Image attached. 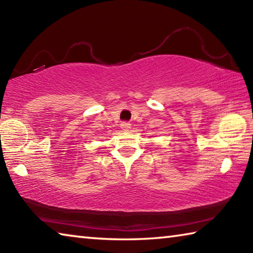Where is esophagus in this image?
Here are the masks:
<instances>
[{
    "mask_svg": "<svg viewBox=\"0 0 253 253\" xmlns=\"http://www.w3.org/2000/svg\"><path fill=\"white\" fill-rule=\"evenodd\" d=\"M121 127H122L123 130L127 131V130L130 129V124L128 123V122H123V123L121 124Z\"/></svg>",
    "mask_w": 253,
    "mask_h": 253,
    "instance_id": "obj_1",
    "label": "esophagus"
}]
</instances>
